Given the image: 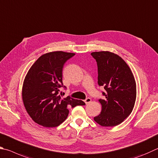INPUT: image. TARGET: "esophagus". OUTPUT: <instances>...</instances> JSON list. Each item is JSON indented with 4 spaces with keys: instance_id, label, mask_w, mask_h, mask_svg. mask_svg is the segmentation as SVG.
Here are the masks:
<instances>
[{
    "instance_id": "obj_1",
    "label": "esophagus",
    "mask_w": 158,
    "mask_h": 158,
    "mask_svg": "<svg viewBox=\"0 0 158 158\" xmlns=\"http://www.w3.org/2000/svg\"><path fill=\"white\" fill-rule=\"evenodd\" d=\"M91 101H92V99H91L90 98H87L85 100V103L86 104H88V103H89Z\"/></svg>"
}]
</instances>
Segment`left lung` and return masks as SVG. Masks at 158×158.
<instances>
[{
    "label": "left lung",
    "instance_id": "left-lung-1",
    "mask_svg": "<svg viewBox=\"0 0 158 158\" xmlns=\"http://www.w3.org/2000/svg\"><path fill=\"white\" fill-rule=\"evenodd\" d=\"M98 66V84L103 86L102 110L94 119L101 126L113 127L131 114L137 96L136 82L131 68L122 58L110 51L91 53Z\"/></svg>",
    "mask_w": 158,
    "mask_h": 158
}]
</instances>
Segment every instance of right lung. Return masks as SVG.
<instances>
[{
    "instance_id": "right-lung-1",
    "label": "right lung",
    "mask_w": 158,
    "mask_h": 158,
    "mask_svg": "<svg viewBox=\"0 0 158 158\" xmlns=\"http://www.w3.org/2000/svg\"><path fill=\"white\" fill-rule=\"evenodd\" d=\"M74 55L63 51L47 52L38 58L27 73L22 99L27 114L35 123L47 128L58 126L67 118L69 107L85 105L69 96L62 98V92L60 94L63 87V66Z\"/></svg>"
}]
</instances>
